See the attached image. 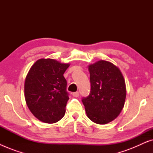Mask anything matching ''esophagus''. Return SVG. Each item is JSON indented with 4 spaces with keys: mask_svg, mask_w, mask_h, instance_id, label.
I'll use <instances>...</instances> for the list:
<instances>
[{
    "mask_svg": "<svg viewBox=\"0 0 153 153\" xmlns=\"http://www.w3.org/2000/svg\"><path fill=\"white\" fill-rule=\"evenodd\" d=\"M72 96L74 97H78L79 96V92H75V93H72Z\"/></svg>",
    "mask_w": 153,
    "mask_h": 153,
    "instance_id": "obj_1",
    "label": "esophagus"
}]
</instances>
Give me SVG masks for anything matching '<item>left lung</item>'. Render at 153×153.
Returning <instances> with one entry per match:
<instances>
[{
  "label": "left lung",
  "mask_w": 153,
  "mask_h": 153,
  "mask_svg": "<svg viewBox=\"0 0 153 153\" xmlns=\"http://www.w3.org/2000/svg\"><path fill=\"white\" fill-rule=\"evenodd\" d=\"M91 93L82 99L87 116L105 125L116 119L124 107L125 81L120 69L112 62L99 60L88 66Z\"/></svg>",
  "instance_id": "obj_1"
}]
</instances>
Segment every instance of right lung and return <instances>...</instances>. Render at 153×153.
Segmentation results:
<instances>
[{"mask_svg":"<svg viewBox=\"0 0 153 153\" xmlns=\"http://www.w3.org/2000/svg\"><path fill=\"white\" fill-rule=\"evenodd\" d=\"M69 63L51 58L37 60L27 74L24 95L27 106L35 118L45 123H55L65 114L69 100L63 74Z\"/></svg>","mask_w":153,"mask_h":153,"instance_id":"1","label":"right lung"}]
</instances>
